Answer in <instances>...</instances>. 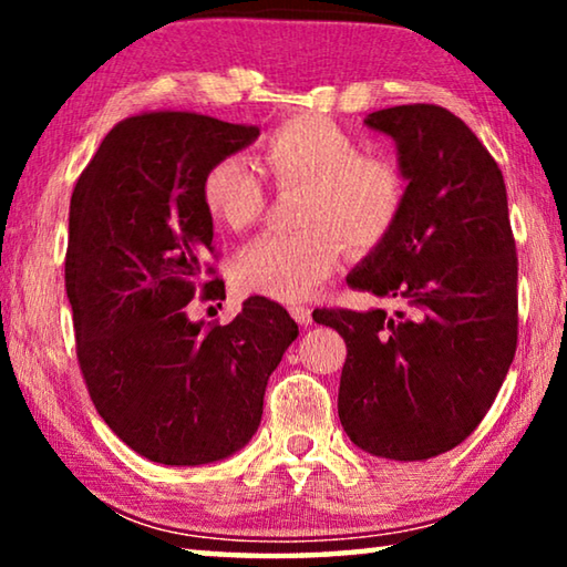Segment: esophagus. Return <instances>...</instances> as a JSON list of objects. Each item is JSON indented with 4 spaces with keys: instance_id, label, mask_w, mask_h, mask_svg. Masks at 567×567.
Segmentation results:
<instances>
[{
    "instance_id": "esophagus-1",
    "label": "esophagus",
    "mask_w": 567,
    "mask_h": 567,
    "mask_svg": "<svg viewBox=\"0 0 567 567\" xmlns=\"http://www.w3.org/2000/svg\"><path fill=\"white\" fill-rule=\"evenodd\" d=\"M290 315H292L297 324H302V328H307V324H312V310L307 305H292L290 307Z\"/></svg>"
}]
</instances>
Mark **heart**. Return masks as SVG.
<instances>
[{"mask_svg":"<svg viewBox=\"0 0 567 567\" xmlns=\"http://www.w3.org/2000/svg\"><path fill=\"white\" fill-rule=\"evenodd\" d=\"M262 165L277 189H302L295 235H262L235 262L239 290L297 302L338 272L344 245L354 252L385 239L405 209L408 177L398 159L362 152L358 137L318 114H300L262 142ZM203 205L215 225L245 233L265 213V187L243 157L205 172Z\"/></svg>","mask_w":567,"mask_h":567,"instance_id":"1","label":"heart"}]
</instances>
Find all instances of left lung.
<instances>
[{"label":"left lung","instance_id":"left-lung-1","mask_svg":"<svg viewBox=\"0 0 567 567\" xmlns=\"http://www.w3.org/2000/svg\"><path fill=\"white\" fill-rule=\"evenodd\" d=\"M364 124L395 140L408 199L348 285L402 310L322 307L312 318L348 344L338 415L352 443L388 460H427L473 433L515 358L505 179L475 132L437 104H400Z\"/></svg>","mask_w":567,"mask_h":567}]
</instances>
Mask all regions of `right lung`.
<instances>
[{
  "label": "right lung",
  "mask_w": 567,
  "mask_h": 567,
  "mask_svg": "<svg viewBox=\"0 0 567 567\" xmlns=\"http://www.w3.org/2000/svg\"><path fill=\"white\" fill-rule=\"evenodd\" d=\"M257 134L197 112L134 114L72 192L64 285L76 362L102 420L152 463L205 465L245 447L297 338L267 297H247L227 324L187 318L197 292L225 300L203 177Z\"/></svg>",
  "instance_id": "add662e5"
}]
</instances>
